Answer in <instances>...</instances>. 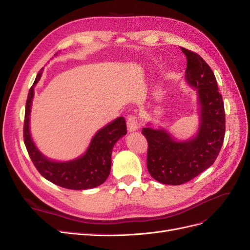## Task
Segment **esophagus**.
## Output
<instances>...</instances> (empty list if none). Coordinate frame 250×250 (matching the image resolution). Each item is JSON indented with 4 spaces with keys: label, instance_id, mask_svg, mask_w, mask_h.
<instances>
[{
    "label": "esophagus",
    "instance_id": "esophagus-1",
    "mask_svg": "<svg viewBox=\"0 0 250 250\" xmlns=\"http://www.w3.org/2000/svg\"><path fill=\"white\" fill-rule=\"evenodd\" d=\"M139 126H140V121H139L137 115H130L127 117L128 131L129 132L137 131L139 129Z\"/></svg>",
    "mask_w": 250,
    "mask_h": 250
}]
</instances>
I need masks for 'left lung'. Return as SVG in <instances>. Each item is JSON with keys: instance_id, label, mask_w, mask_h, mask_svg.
I'll list each match as a JSON object with an SVG mask.
<instances>
[{"instance_id": "obj_1", "label": "left lung", "mask_w": 250, "mask_h": 250, "mask_svg": "<svg viewBox=\"0 0 250 250\" xmlns=\"http://www.w3.org/2000/svg\"><path fill=\"white\" fill-rule=\"evenodd\" d=\"M187 57L186 81L197 89L199 129L194 138L176 141L165 129L147 126L142 133L148 142L147 168L158 183L178 186L209 168L220 152L225 134V111L215 75L197 54L181 48Z\"/></svg>"}]
</instances>
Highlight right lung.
Returning a JSON list of instances; mask_svg holds the SVG:
<instances>
[{
    "label": "right lung",
    "instance_id": "obj_1",
    "mask_svg": "<svg viewBox=\"0 0 250 250\" xmlns=\"http://www.w3.org/2000/svg\"><path fill=\"white\" fill-rule=\"evenodd\" d=\"M42 69L37 74L26 102L24 141L35 168L51 183L70 190H87L102 185L107 179L111 167L112 148L119 139L127 133L123 117L117 118L98 131L90 142L86 152L70 162H54L43 156L36 148L30 134L29 121L31 112L34 86L40 81Z\"/></svg>",
    "mask_w": 250,
    "mask_h": 250
}]
</instances>
